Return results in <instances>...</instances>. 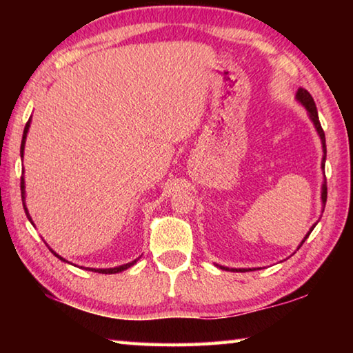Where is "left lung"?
I'll return each mask as SVG.
<instances>
[{"mask_svg": "<svg viewBox=\"0 0 353 353\" xmlns=\"http://www.w3.org/2000/svg\"><path fill=\"white\" fill-rule=\"evenodd\" d=\"M296 99H297V103H301L303 107H305V110H307V113H308V118L312 119V123H313V126H314V129H316V132H318V135H319V139H321V143H322V152H324V155H322V162H321V168H322V171H324V168H325V157H327V148H325V135H324V130H322V128H321V123H319V117H318V110H316V104H314V99L312 98V94H310L305 88H299L297 90V93H296ZM321 201H322V212H324V207H325V202H327V182H325V176H324V182H322V187H321ZM316 224L318 223H314L313 225H312V229L308 230V234L303 236V240L301 241V244H299V248L302 246L303 243H305V240L307 238L310 236V234H312L313 232V229L316 227ZM297 248V249H299ZM219 270H224V271H252V270H235V268H225V266H221V265H216Z\"/></svg>", "mask_w": 353, "mask_h": 353, "instance_id": "8db88e82", "label": "left lung"}]
</instances>
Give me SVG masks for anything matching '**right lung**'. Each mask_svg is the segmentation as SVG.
<instances>
[{"instance_id":"right-lung-1","label":"right lung","mask_w":353,"mask_h":353,"mask_svg":"<svg viewBox=\"0 0 353 353\" xmlns=\"http://www.w3.org/2000/svg\"><path fill=\"white\" fill-rule=\"evenodd\" d=\"M29 128H31V118H29V121L26 123V126H25V130H23V139H21V148H20V154H21V159H23V155H25V145H26V137H28V130H29ZM25 172V171H23ZM21 201H23V207H25V212H26V216H28V219L31 221V224L34 225V223H32V218H31V214H29V212H28V207H26V187H25V176H21ZM52 254H54L57 259H61L62 261H65V263H70V261H67L63 259V256H61L59 254H56L54 250L52 249H50ZM139 260V259H137ZM137 260H134V261H130V263H126V265H121V266H115V268H101V270H94V268H85V270H88V271H93V272H99V274H117V272H121V271H124V270H128V268H130V266H134L135 263H137Z\"/></svg>"}]
</instances>
